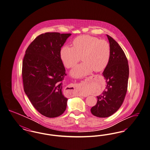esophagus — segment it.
<instances>
[{"label":"esophagus","instance_id":"34e87169","mask_svg":"<svg viewBox=\"0 0 150 150\" xmlns=\"http://www.w3.org/2000/svg\"><path fill=\"white\" fill-rule=\"evenodd\" d=\"M69 87H72V88H74L73 90H75V88H76V86H75V85H73V86H71Z\"/></svg>","mask_w":150,"mask_h":150}]
</instances>
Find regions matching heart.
<instances>
[{"instance_id": "heart-1", "label": "heart", "mask_w": 150, "mask_h": 150, "mask_svg": "<svg viewBox=\"0 0 150 150\" xmlns=\"http://www.w3.org/2000/svg\"><path fill=\"white\" fill-rule=\"evenodd\" d=\"M73 47L64 45L60 55L64 66L71 68L80 60L83 62L73 69L71 74L75 77H83L93 70L105 68L109 62L110 47L107 41L96 37L82 35L75 38Z\"/></svg>"}]
</instances>
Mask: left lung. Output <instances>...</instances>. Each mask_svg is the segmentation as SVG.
Returning a JSON list of instances; mask_svg holds the SVG:
<instances>
[{"instance_id": "8db88e82", "label": "left lung", "mask_w": 150, "mask_h": 150, "mask_svg": "<svg viewBox=\"0 0 150 150\" xmlns=\"http://www.w3.org/2000/svg\"><path fill=\"white\" fill-rule=\"evenodd\" d=\"M107 36L110 47V56L103 74L107 84L105 91L97 97L96 105L91 109L92 114L100 118L108 117L119 109L127 92L129 74L125 53L112 37Z\"/></svg>"}]
</instances>
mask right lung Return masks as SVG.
Wrapping results in <instances>:
<instances>
[{
    "label": "right lung",
    "mask_w": 150,
    "mask_h": 150,
    "mask_svg": "<svg viewBox=\"0 0 150 150\" xmlns=\"http://www.w3.org/2000/svg\"><path fill=\"white\" fill-rule=\"evenodd\" d=\"M71 35L41 34L28 45L23 59L24 91L34 108L48 118L58 117L67 108L68 99L62 91L67 74L60 52Z\"/></svg>",
    "instance_id": "add662e5"
}]
</instances>
